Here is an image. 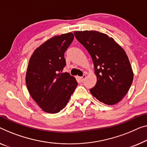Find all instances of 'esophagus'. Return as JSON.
<instances>
[{"label": "esophagus", "instance_id": "34e87169", "mask_svg": "<svg viewBox=\"0 0 147 147\" xmlns=\"http://www.w3.org/2000/svg\"><path fill=\"white\" fill-rule=\"evenodd\" d=\"M86 74H84V75H83L82 76H81V77H80V78L81 80L83 81V80H84L85 79V78H86Z\"/></svg>", "mask_w": 147, "mask_h": 147}]
</instances>
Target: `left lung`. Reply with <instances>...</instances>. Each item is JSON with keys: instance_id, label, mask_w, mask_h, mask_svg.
<instances>
[{"instance_id": "1", "label": "left lung", "mask_w": 147, "mask_h": 147, "mask_svg": "<svg viewBox=\"0 0 147 147\" xmlns=\"http://www.w3.org/2000/svg\"><path fill=\"white\" fill-rule=\"evenodd\" d=\"M74 36L92 59L97 77L90 90L94 97L107 105L121 100L129 90L133 73L125 51L112 38L97 31H76Z\"/></svg>"}]
</instances>
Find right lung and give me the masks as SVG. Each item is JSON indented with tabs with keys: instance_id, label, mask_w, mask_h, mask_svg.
Segmentation results:
<instances>
[{
	"instance_id": "right-lung-1",
	"label": "right lung",
	"mask_w": 147,
	"mask_h": 147,
	"mask_svg": "<svg viewBox=\"0 0 147 147\" xmlns=\"http://www.w3.org/2000/svg\"><path fill=\"white\" fill-rule=\"evenodd\" d=\"M74 39L73 33L48 39L35 50L30 59L26 84L30 96L43 111L56 113L67 106L78 82L68 73L65 52Z\"/></svg>"
}]
</instances>
